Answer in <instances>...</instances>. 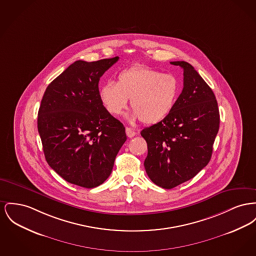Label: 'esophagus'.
I'll return each mask as SVG.
<instances>
[{
  "instance_id": "34e87169",
  "label": "esophagus",
  "mask_w": 256,
  "mask_h": 256,
  "mask_svg": "<svg viewBox=\"0 0 256 256\" xmlns=\"http://www.w3.org/2000/svg\"><path fill=\"white\" fill-rule=\"evenodd\" d=\"M126 136L130 138L134 137L136 134V132L134 130H132L130 128H126Z\"/></svg>"
}]
</instances>
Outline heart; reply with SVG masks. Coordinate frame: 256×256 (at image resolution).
I'll list each match as a JSON object with an SVG mask.
<instances>
[{"label": "heart", "mask_w": 256, "mask_h": 256, "mask_svg": "<svg viewBox=\"0 0 256 256\" xmlns=\"http://www.w3.org/2000/svg\"><path fill=\"white\" fill-rule=\"evenodd\" d=\"M180 82L173 74H164L148 66H136L124 70L117 83L107 81L100 90L102 102L107 111L118 116L126 108L128 100L134 112L130 122L158 124L172 112L180 94Z\"/></svg>", "instance_id": "1"}]
</instances>
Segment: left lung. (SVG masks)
<instances>
[{"label":"left lung","instance_id":"left-lung-1","mask_svg":"<svg viewBox=\"0 0 256 256\" xmlns=\"http://www.w3.org/2000/svg\"><path fill=\"white\" fill-rule=\"evenodd\" d=\"M184 70V88L164 120L142 130L148 145L144 162L152 182L166 190L192 179L210 162L220 128V112L214 92L194 68L171 62Z\"/></svg>","mask_w":256,"mask_h":256}]
</instances>
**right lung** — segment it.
Listing matches in <instances>:
<instances>
[{
  "instance_id": "right-lung-1",
  "label": "right lung",
  "mask_w": 256,
  "mask_h": 256,
  "mask_svg": "<svg viewBox=\"0 0 256 256\" xmlns=\"http://www.w3.org/2000/svg\"><path fill=\"white\" fill-rule=\"evenodd\" d=\"M119 57L76 60L46 88L38 130L46 162L62 179L92 188L110 176L126 128L104 106L98 82Z\"/></svg>"
}]
</instances>
